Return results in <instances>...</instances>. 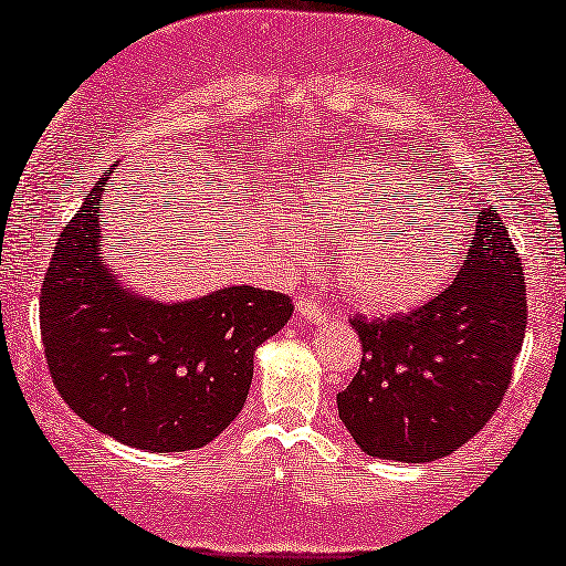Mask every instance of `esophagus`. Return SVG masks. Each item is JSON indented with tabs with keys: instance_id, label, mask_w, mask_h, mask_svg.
<instances>
[{
	"instance_id": "obj_1",
	"label": "esophagus",
	"mask_w": 566,
	"mask_h": 566,
	"mask_svg": "<svg viewBox=\"0 0 566 566\" xmlns=\"http://www.w3.org/2000/svg\"><path fill=\"white\" fill-rule=\"evenodd\" d=\"M295 311H297V316H303L305 322H311V324H324L326 322L324 308H322V305L313 303L311 297H297Z\"/></svg>"
}]
</instances>
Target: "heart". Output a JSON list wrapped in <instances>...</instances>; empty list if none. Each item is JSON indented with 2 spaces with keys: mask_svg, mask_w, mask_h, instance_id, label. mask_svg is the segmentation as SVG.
I'll list each match as a JSON object with an SVG mask.
<instances>
[{
  "mask_svg": "<svg viewBox=\"0 0 566 566\" xmlns=\"http://www.w3.org/2000/svg\"><path fill=\"white\" fill-rule=\"evenodd\" d=\"M417 174L398 163H364L343 176L332 221L353 231L339 248V290L371 313L411 311L432 301L461 263V231L417 213Z\"/></svg>",
  "mask_w": 566,
  "mask_h": 566,
  "instance_id": "heart-1",
  "label": "heart"
}]
</instances>
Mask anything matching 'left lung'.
Segmentation results:
<instances>
[{
    "instance_id": "left-lung-1",
    "label": "left lung",
    "mask_w": 566,
    "mask_h": 566,
    "mask_svg": "<svg viewBox=\"0 0 566 566\" xmlns=\"http://www.w3.org/2000/svg\"><path fill=\"white\" fill-rule=\"evenodd\" d=\"M350 324L364 358L337 411L360 451L424 464L472 440L499 411L527 329L522 261L495 208L480 210L446 292Z\"/></svg>"
}]
</instances>
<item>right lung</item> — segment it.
<instances>
[{
	"label": "right lung",
	"mask_w": 566,
	"mask_h": 566,
	"mask_svg": "<svg viewBox=\"0 0 566 566\" xmlns=\"http://www.w3.org/2000/svg\"><path fill=\"white\" fill-rule=\"evenodd\" d=\"M107 176L54 244L39 297L46 366L94 430L142 451H195L242 411L255 350L287 324L292 301L248 284L184 303L134 292L102 255Z\"/></svg>",
	"instance_id": "add662e5"
}]
</instances>
